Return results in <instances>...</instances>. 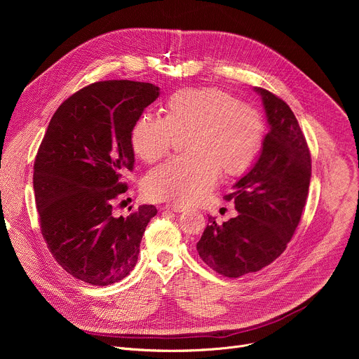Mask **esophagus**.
I'll list each match as a JSON object with an SVG mask.
<instances>
[{
    "mask_svg": "<svg viewBox=\"0 0 359 359\" xmlns=\"http://www.w3.org/2000/svg\"><path fill=\"white\" fill-rule=\"evenodd\" d=\"M165 209H168L170 212H176V213H182V212L186 210L184 206H180V204H175V203H168L166 206H165Z\"/></svg>",
    "mask_w": 359,
    "mask_h": 359,
    "instance_id": "34e87169",
    "label": "esophagus"
}]
</instances>
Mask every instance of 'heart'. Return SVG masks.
<instances>
[{
  "label": "heart",
  "mask_w": 359,
  "mask_h": 359,
  "mask_svg": "<svg viewBox=\"0 0 359 359\" xmlns=\"http://www.w3.org/2000/svg\"><path fill=\"white\" fill-rule=\"evenodd\" d=\"M183 133L187 153L146 175V197L189 206L213 189L220 173L241 175L262 149L264 119L227 90L187 88L166 99L165 118L142 114L130 130V144L142 161L156 162Z\"/></svg>",
  "instance_id": "b5f03b06"
}]
</instances>
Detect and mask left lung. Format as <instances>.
<instances>
[{
  "instance_id": "obj_1",
  "label": "left lung",
  "mask_w": 359,
  "mask_h": 359,
  "mask_svg": "<svg viewBox=\"0 0 359 359\" xmlns=\"http://www.w3.org/2000/svg\"><path fill=\"white\" fill-rule=\"evenodd\" d=\"M254 90L270 130L259 159L224 196L234 200L238 215L223 224L209 217L197 243L200 259L230 278L260 271L280 257L299 223L311 179L310 149L292 111L274 93Z\"/></svg>"
}]
</instances>
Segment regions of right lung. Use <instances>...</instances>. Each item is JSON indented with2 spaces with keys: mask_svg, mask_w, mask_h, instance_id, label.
<instances>
[{
  "mask_svg": "<svg viewBox=\"0 0 359 359\" xmlns=\"http://www.w3.org/2000/svg\"><path fill=\"white\" fill-rule=\"evenodd\" d=\"M159 86L135 81L92 83L57 109L38 149L34 191L43 240L55 262L90 285H111L136 266L147 223L143 204L128 217L114 212L133 170L130 130Z\"/></svg>",
  "mask_w": 359,
  "mask_h": 359,
  "instance_id": "add662e5",
  "label": "right lung"
}]
</instances>
